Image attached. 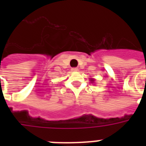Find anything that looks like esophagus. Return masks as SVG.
I'll return each mask as SVG.
<instances>
[{
    "label": "esophagus",
    "mask_w": 146,
    "mask_h": 146,
    "mask_svg": "<svg viewBox=\"0 0 146 146\" xmlns=\"http://www.w3.org/2000/svg\"><path fill=\"white\" fill-rule=\"evenodd\" d=\"M71 70L73 71V72H76V71L78 70V69L76 67H73V68L71 69Z\"/></svg>",
    "instance_id": "obj_1"
}]
</instances>
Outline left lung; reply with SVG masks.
Listing matches in <instances>:
<instances>
[{"mask_svg": "<svg viewBox=\"0 0 146 146\" xmlns=\"http://www.w3.org/2000/svg\"><path fill=\"white\" fill-rule=\"evenodd\" d=\"M92 81H93V80H92Z\"/></svg>", "mask_w": 146, "mask_h": 146, "instance_id": "1", "label": "left lung"}]
</instances>
